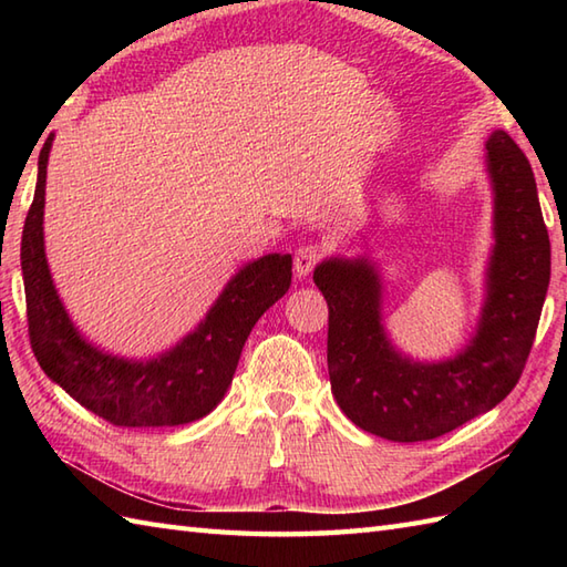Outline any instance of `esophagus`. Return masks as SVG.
<instances>
[{
    "label": "esophagus",
    "mask_w": 567,
    "mask_h": 567,
    "mask_svg": "<svg viewBox=\"0 0 567 567\" xmlns=\"http://www.w3.org/2000/svg\"><path fill=\"white\" fill-rule=\"evenodd\" d=\"M321 260V248L317 244H305L299 246L295 252V270L299 277H307L315 265Z\"/></svg>",
    "instance_id": "obj_1"
}]
</instances>
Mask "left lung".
Listing matches in <instances>:
<instances>
[{
  "instance_id": "8db88e82",
  "label": "left lung",
  "mask_w": 567,
  "mask_h": 567,
  "mask_svg": "<svg viewBox=\"0 0 567 567\" xmlns=\"http://www.w3.org/2000/svg\"><path fill=\"white\" fill-rule=\"evenodd\" d=\"M495 248L477 331L461 353L416 363L382 327V282L368 258H329L315 282L329 305V378L343 414L396 443L439 439L489 412L519 382L550 280V240L534 171L509 134L487 138Z\"/></svg>"
}]
</instances>
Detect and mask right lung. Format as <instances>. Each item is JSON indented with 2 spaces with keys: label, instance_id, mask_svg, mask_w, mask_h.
Instances as JSON below:
<instances>
[{
  "label": "right lung",
  "instance_id": "add662e5",
  "mask_svg": "<svg viewBox=\"0 0 567 567\" xmlns=\"http://www.w3.org/2000/svg\"><path fill=\"white\" fill-rule=\"evenodd\" d=\"M53 134L39 155V183L21 236L29 339L43 372L72 400L114 426H179L207 416L224 400L256 321L292 282L290 252L246 262L199 327L171 351L126 360L92 346L70 321L43 248L45 167Z\"/></svg>",
  "mask_w": 567,
  "mask_h": 567
}]
</instances>
